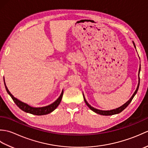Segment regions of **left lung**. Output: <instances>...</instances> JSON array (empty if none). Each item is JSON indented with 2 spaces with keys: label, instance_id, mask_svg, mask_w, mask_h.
I'll return each mask as SVG.
<instances>
[{
  "label": "left lung",
  "instance_id": "left-lung-1",
  "mask_svg": "<svg viewBox=\"0 0 148 148\" xmlns=\"http://www.w3.org/2000/svg\"><path fill=\"white\" fill-rule=\"evenodd\" d=\"M133 44H134V47H135V48H136V45H135V43H134V42H133ZM140 69H139V72H140ZM139 72V83H138V86H137V88L136 90L135 91L134 93L133 94V95L132 96V97H131V98L130 99V100H128V101H127L126 103H125V104H123V106H121V107H119V108H117V109H112V110H110V111H102V110L97 109L94 108H93V107L91 106L89 104V103L87 102V101L86 100L85 98H84V95H83V97H84V102H85L86 104L87 105V106L88 107V108H89L91 110H92V111H93V112H95L97 113V114H101V115H103V116H110V115H113V114H118V113L121 112V111H123V110H124L125 108H126L127 107L128 105H129V103L131 102L132 100V99H133V98L134 97L135 95H136V93H137V90H138V89H139V83H140Z\"/></svg>",
  "mask_w": 148,
  "mask_h": 148
}]
</instances>
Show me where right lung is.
Returning <instances> with one entry per match:
<instances>
[{"instance_id":"obj_1","label":"right lung","mask_w":148,"mask_h":148,"mask_svg":"<svg viewBox=\"0 0 148 148\" xmlns=\"http://www.w3.org/2000/svg\"><path fill=\"white\" fill-rule=\"evenodd\" d=\"M4 84H5V89H6V91H7V92L8 93L9 95L11 96L12 99L13 100L14 102L16 103V106L18 107L19 108L25 112H29V113H30V114H35V115H37V116L48 114H49V113L51 112L52 111H54V110L58 106L60 103L62 96H63V93H64V91H62V92L61 93L60 96L59 97V98L56 100L55 102L51 103V104H50L48 106L42 107V108H33V107H31L28 104H27V103H25L22 102L20 101V100H19L16 98L14 97V96L12 95L10 92H9V91L8 90L7 86H6V85H5V82H4Z\"/></svg>"}]
</instances>
